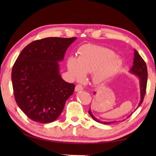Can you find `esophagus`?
Returning a JSON list of instances; mask_svg holds the SVG:
<instances>
[{"instance_id": "34e87169", "label": "esophagus", "mask_w": 156, "mask_h": 156, "mask_svg": "<svg viewBox=\"0 0 156 156\" xmlns=\"http://www.w3.org/2000/svg\"><path fill=\"white\" fill-rule=\"evenodd\" d=\"M82 90H83V87H82V85L77 84L76 86V87H75L76 92H79V91H82Z\"/></svg>"}]
</instances>
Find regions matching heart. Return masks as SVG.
<instances>
[{
    "instance_id": "obj_1",
    "label": "heart",
    "mask_w": 156,
    "mask_h": 156,
    "mask_svg": "<svg viewBox=\"0 0 156 156\" xmlns=\"http://www.w3.org/2000/svg\"><path fill=\"white\" fill-rule=\"evenodd\" d=\"M123 62L115 53L103 46L87 44L78 49V57L71 55L67 59V68L72 77L82 80L92 73V81L103 86L121 71Z\"/></svg>"
}]
</instances>
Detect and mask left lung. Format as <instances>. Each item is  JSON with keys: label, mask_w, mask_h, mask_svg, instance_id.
I'll use <instances>...</instances> for the list:
<instances>
[{"label": "left lung", "mask_w": 156, "mask_h": 156, "mask_svg": "<svg viewBox=\"0 0 156 156\" xmlns=\"http://www.w3.org/2000/svg\"><path fill=\"white\" fill-rule=\"evenodd\" d=\"M129 73L133 74L137 76V78L139 80V82H140V103H139L137 108L140 107L142 102L144 101V98L145 94V91H146V87H147V66L145 62L141 55L139 54L138 51L136 49H134V59L133 62V66L129 70ZM94 94H95L96 92H94ZM88 113L91 116V117L94 119L98 122H100V123H104L105 125H109L112 123H115V122H117L119 121H100L99 119L96 118L92 114L91 111V109L90 108L88 111ZM132 115V114H131ZM131 115H129L127 118L130 117ZM125 119L122 121H125Z\"/></svg>", "instance_id": "1"}]
</instances>
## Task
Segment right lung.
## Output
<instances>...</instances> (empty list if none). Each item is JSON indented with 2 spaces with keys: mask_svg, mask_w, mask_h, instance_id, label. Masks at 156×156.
<instances>
[{
  "mask_svg": "<svg viewBox=\"0 0 156 156\" xmlns=\"http://www.w3.org/2000/svg\"><path fill=\"white\" fill-rule=\"evenodd\" d=\"M76 37H47L31 42L23 49L12 69L16 104L31 120L54 121L74 93L75 85L64 80L59 62Z\"/></svg>",
  "mask_w": 156,
  "mask_h": 156,
  "instance_id": "add662e5",
  "label": "right lung"
}]
</instances>
